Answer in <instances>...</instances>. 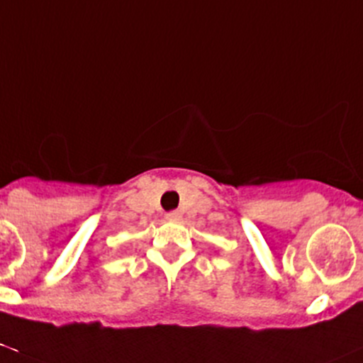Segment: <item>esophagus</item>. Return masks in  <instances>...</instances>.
<instances>
[{"label": "esophagus", "mask_w": 363, "mask_h": 363, "mask_svg": "<svg viewBox=\"0 0 363 363\" xmlns=\"http://www.w3.org/2000/svg\"><path fill=\"white\" fill-rule=\"evenodd\" d=\"M167 218H170V220H177V218H181V212H177V210H172V212L167 213Z\"/></svg>", "instance_id": "obj_1"}]
</instances>
